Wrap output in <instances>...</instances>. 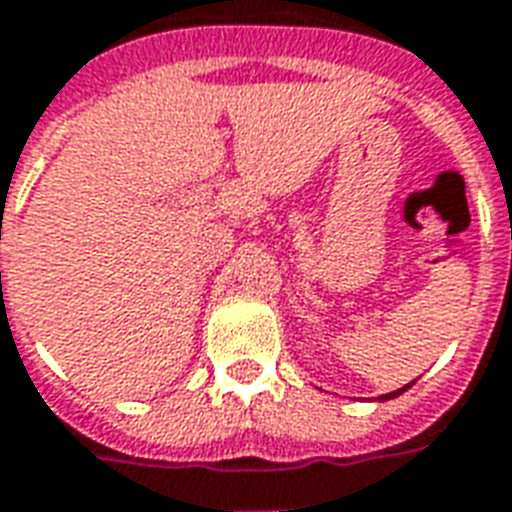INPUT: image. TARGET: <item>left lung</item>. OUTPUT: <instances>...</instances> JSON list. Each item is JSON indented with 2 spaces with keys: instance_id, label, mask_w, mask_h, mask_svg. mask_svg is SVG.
Returning a JSON list of instances; mask_svg holds the SVG:
<instances>
[{
  "instance_id": "left-lung-1",
  "label": "left lung",
  "mask_w": 512,
  "mask_h": 512,
  "mask_svg": "<svg viewBox=\"0 0 512 512\" xmlns=\"http://www.w3.org/2000/svg\"><path fill=\"white\" fill-rule=\"evenodd\" d=\"M412 385V382H410ZM410 385H404V388H399V391H393V393H385V396H380V401H388V399H396V396H401V393L407 391V388H410Z\"/></svg>"
}]
</instances>
